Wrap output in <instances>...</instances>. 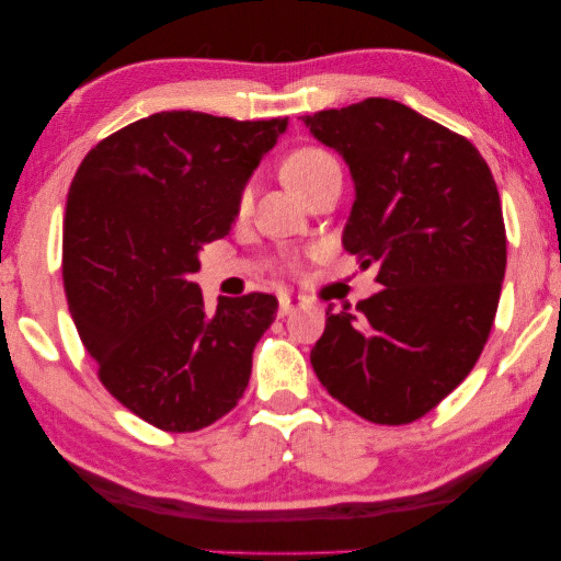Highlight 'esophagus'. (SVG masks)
<instances>
[{"label": "esophagus", "instance_id": "obj_1", "mask_svg": "<svg viewBox=\"0 0 561 561\" xmlns=\"http://www.w3.org/2000/svg\"><path fill=\"white\" fill-rule=\"evenodd\" d=\"M296 308H298V298H293V296H288V293H283V296L278 298V313L288 316Z\"/></svg>", "mask_w": 561, "mask_h": 561}]
</instances>
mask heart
<instances>
[{
	"instance_id": "b5f03b06",
	"label": "heart",
	"mask_w": 561,
	"mask_h": 561,
	"mask_svg": "<svg viewBox=\"0 0 561 561\" xmlns=\"http://www.w3.org/2000/svg\"><path fill=\"white\" fill-rule=\"evenodd\" d=\"M286 179L293 186L296 194H306L308 188H313L316 183H320L333 173H341V163L330 151L320 149V146H306V149H298L288 156L286 161ZM253 201V183L248 181L245 186L238 194V214H245L251 208Z\"/></svg>"
}]
</instances>
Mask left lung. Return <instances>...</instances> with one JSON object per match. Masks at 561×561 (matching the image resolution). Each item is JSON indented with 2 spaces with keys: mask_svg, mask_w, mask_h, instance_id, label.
Masks as SVG:
<instances>
[{
  "mask_svg": "<svg viewBox=\"0 0 561 561\" xmlns=\"http://www.w3.org/2000/svg\"><path fill=\"white\" fill-rule=\"evenodd\" d=\"M355 181L345 251L378 265L380 290L328 308L310 365L375 425L435 410L480 360L497 316L507 233L482 153L400 101L365 99L300 116Z\"/></svg>",
  "mask_w": 561,
  "mask_h": 561,
  "instance_id": "left-lung-1",
  "label": "left lung"
}]
</instances>
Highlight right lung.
Segmentation results:
<instances>
[{
    "label": "right lung",
    "instance_id": "obj_1",
    "mask_svg": "<svg viewBox=\"0 0 561 561\" xmlns=\"http://www.w3.org/2000/svg\"><path fill=\"white\" fill-rule=\"evenodd\" d=\"M286 124L151 114L101 139L71 181L61 278L73 325L101 385L163 433H196L238 405L275 320L271 293L206 313L191 273L231 231L238 194Z\"/></svg>",
    "mask_w": 561,
    "mask_h": 561
}]
</instances>
